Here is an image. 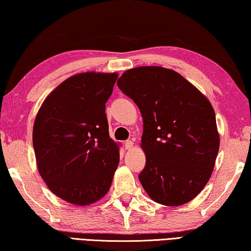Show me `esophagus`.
Wrapping results in <instances>:
<instances>
[{"mask_svg": "<svg viewBox=\"0 0 251 251\" xmlns=\"http://www.w3.org/2000/svg\"><path fill=\"white\" fill-rule=\"evenodd\" d=\"M125 147H126V149H128V150L132 149V148H133V141L126 140V141L125 142Z\"/></svg>", "mask_w": 251, "mask_h": 251, "instance_id": "34e87169", "label": "esophagus"}]
</instances>
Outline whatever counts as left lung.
<instances>
[{"instance_id": "8db88e82", "label": "left lung", "mask_w": 251, "mask_h": 251, "mask_svg": "<svg viewBox=\"0 0 251 251\" xmlns=\"http://www.w3.org/2000/svg\"><path fill=\"white\" fill-rule=\"evenodd\" d=\"M117 84L142 116L143 189L164 206L189 202L210 179L219 150L210 102L178 72L161 67L128 70Z\"/></svg>"}]
</instances>
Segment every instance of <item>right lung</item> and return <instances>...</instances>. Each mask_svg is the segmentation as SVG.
<instances>
[{
  "label": "right lung",
  "mask_w": 251,
  "mask_h": 251,
  "mask_svg": "<svg viewBox=\"0 0 251 251\" xmlns=\"http://www.w3.org/2000/svg\"><path fill=\"white\" fill-rule=\"evenodd\" d=\"M117 73H79L49 94L33 126L36 164L49 189L76 206L106 195L119 164L105 103Z\"/></svg>",
  "instance_id": "1"
}]
</instances>
